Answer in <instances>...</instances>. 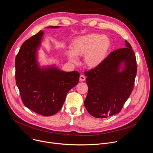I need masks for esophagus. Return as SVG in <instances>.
I'll return each instance as SVG.
<instances>
[{
    "label": "esophagus",
    "mask_w": 153,
    "mask_h": 153,
    "mask_svg": "<svg viewBox=\"0 0 153 153\" xmlns=\"http://www.w3.org/2000/svg\"><path fill=\"white\" fill-rule=\"evenodd\" d=\"M85 76H83V75H81V76H80V78H79V80L80 81V82H83V81H85Z\"/></svg>",
    "instance_id": "34e87169"
}]
</instances>
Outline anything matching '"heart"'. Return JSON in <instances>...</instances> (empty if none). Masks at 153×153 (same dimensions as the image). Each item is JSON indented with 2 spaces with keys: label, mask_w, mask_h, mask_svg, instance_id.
I'll use <instances>...</instances> for the list:
<instances>
[{
  "label": "heart",
  "mask_w": 153,
  "mask_h": 153,
  "mask_svg": "<svg viewBox=\"0 0 153 153\" xmlns=\"http://www.w3.org/2000/svg\"><path fill=\"white\" fill-rule=\"evenodd\" d=\"M111 39L106 35L90 33L77 37L71 43V51H67L69 60L78 62L77 57L84 56L83 62L87 67L95 68L102 65L111 49Z\"/></svg>",
  "instance_id": "obj_1"
}]
</instances>
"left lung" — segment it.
<instances>
[{"instance_id": "1", "label": "left lung", "mask_w": 153, "mask_h": 153, "mask_svg": "<svg viewBox=\"0 0 153 153\" xmlns=\"http://www.w3.org/2000/svg\"><path fill=\"white\" fill-rule=\"evenodd\" d=\"M125 44L126 48L111 52L100 66L84 73L88 87L84 105L94 117L106 118L119 113L133 90L136 56L126 40ZM122 63L123 69L120 71Z\"/></svg>"}]
</instances>
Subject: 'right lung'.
I'll return each instance as SVG.
<instances>
[{
    "mask_svg": "<svg viewBox=\"0 0 153 153\" xmlns=\"http://www.w3.org/2000/svg\"><path fill=\"white\" fill-rule=\"evenodd\" d=\"M43 34L40 31L23 43L15 59V76L24 105L40 115L50 116L60 111L68 92L79 83L80 74L54 66L39 67L37 51Z\"/></svg>",
    "mask_w": 153,
    "mask_h": 153,
    "instance_id": "obj_1",
    "label": "right lung"
}]
</instances>
